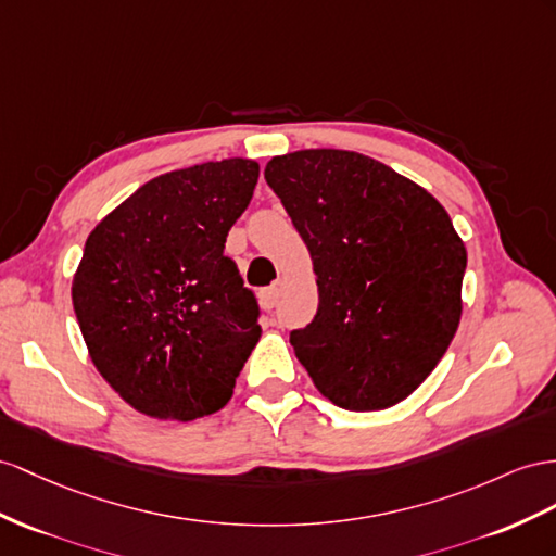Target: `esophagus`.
Here are the masks:
<instances>
[{
	"label": "esophagus",
	"instance_id": "obj_1",
	"mask_svg": "<svg viewBox=\"0 0 556 556\" xmlns=\"http://www.w3.org/2000/svg\"><path fill=\"white\" fill-rule=\"evenodd\" d=\"M279 293H281V289H279V283H275V287H269V289H265V291L261 293V301H263V307H265V309H273V307H277V303H279Z\"/></svg>",
	"mask_w": 556,
	"mask_h": 556
}]
</instances>
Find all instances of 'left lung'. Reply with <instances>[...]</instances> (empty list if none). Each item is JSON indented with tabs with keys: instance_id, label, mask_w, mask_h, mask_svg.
<instances>
[{
	"instance_id": "left-lung-1",
	"label": "left lung",
	"mask_w": 556,
	"mask_h": 556,
	"mask_svg": "<svg viewBox=\"0 0 556 556\" xmlns=\"http://www.w3.org/2000/svg\"><path fill=\"white\" fill-rule=\"evenodd\" d=\"M281 199L317 275L319 307L291 331L317 390L348 410L400 404L458 331L467 251L420 185L350 150L273 156Z\"/></svg>"
}]
</instances>
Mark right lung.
Masks as SVG:
<instances>
[{
	"mask_svg": "<svg viewBox=\"0 0 556 556\" xmlns=\"http://www.w3.org/2000/svg\"><path fill=\"white\" fill-rule=\"evenodd\" d=\"M258 170L235 156L156 176L87 239L75 315L98 374L140 414L188 422L230 402L261 309L225 239Z\"/></svg>",
	"mask_w": 556,
	"mask_h": 556,
	"instance_id": "obj_1",
	"label": "right lung"
}]
</instances>
